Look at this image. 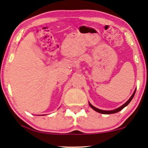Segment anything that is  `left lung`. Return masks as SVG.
<instances>
[{
  "label": "left lung",
  "instance_id": "8db88e82",
  "mask_svg": "<svg viewBox=\"0 0 148 148\" xmlns=\"http://www.w3.org/2000/svg\"><path fill=\"white\" fill-rule=\"evenodd\" d=\"M136 88L135 89V90H134V92H133V94H132V95L130 97V99H129L128 100H127V101L125 102V103H124V104L123 105H122L121 106H120L119 108H116V109H114V110H100V109H98V108H95V106H92V104H91V103H89V105H90V106L92 108V109H93V110H95L96 111V112H99V113H101V114H113V113H116V112H119V111H121L122 109L123 108H124L126 106H127L129 104V103H130V102L132 101V98L134 97V94H135V92H136Z\"/></svg>",
  "mask_w": 148,
  "mask_h": 148
}]
</instances>
